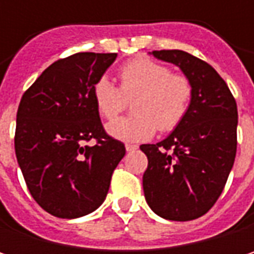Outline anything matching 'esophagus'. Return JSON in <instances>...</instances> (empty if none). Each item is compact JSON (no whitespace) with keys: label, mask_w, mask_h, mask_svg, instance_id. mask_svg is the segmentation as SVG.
Returning a JSON list of instances; mask_svg holds the SVG:
<instances>
[{"label":"esophagus","mask_w":254,"mask_h":254,"mask_svg":"<svg viewBox=\"0 0 254 254\" xmlns=\"http://www.w3.org/2000/svg\"><path fill=\"white\" fill-rule=\"evenodd\" d=\"M125 148H127V151H135V150H138V145H135V144H127Z\"/></svg>","instance_id":"obj_1"}]
</instances>
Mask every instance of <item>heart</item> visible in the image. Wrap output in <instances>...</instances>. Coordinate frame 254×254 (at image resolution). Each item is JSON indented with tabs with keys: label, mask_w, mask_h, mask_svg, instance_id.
Wrapping results in <instances>:
<instances>
[{
	"label": "heart",
	"mask_w": 254,
	"mask_h": 254,
	"mask_svg": "<svg viewBox=\"0 0 254 254\" xmlns=\"http://www.w3.org/2000/svg\"><path fill=\"white\" fill-rule=\"evenodd\" d=\"M121 88L107 77H100L92 86V98L97 112L107 121L116 119L133 103L135 116L122 118L107 125V132L127 142H138L162 132L174 130L184 121L192 100L190 79L159 62L147 57L127 62L119 69Z\"/></svg>",
	"instance_id": "b5f03b06"
}]
</instances>
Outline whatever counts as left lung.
Listing matches in <instances>:
<instances>
[{
  "mask_svg": "<svg viewBox=\"0 0 254 254\" xmlns=\"http://www.w3.org/2000/svg\"><path fill=\"white\" fill-rule=\"evenodd\" d=\"M151 54L184 72L192 85V100L187 116L168 138L139 147L148 159L142 175L144 195L160 218L192 221L213 207L232 169L237 103L209 63L181 50Z\"/></svg>",
  "mask_w": 254,
  "mask_h": 254,
  "instance_id": "obj_1",
  "label": "left lung"
}]
</instances>
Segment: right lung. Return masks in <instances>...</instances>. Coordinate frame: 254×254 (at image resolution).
Here are the masks:
<instances>
[{"label": "right lung", "instance_id": "add662e5", "mask_svg": "<svg viewBox=\"0 0 254 254\" xmlns=\"http://www.w3.org/2000/svg\"><path fill=\"white\" fill-rule=\"evenodd\" d=\"M116 53H77L54 62L23 94L14 148L27 190L48 213L85 216L104 201L124 142L106 133L92 86ZM96 139L94 146L84 142Z\"/></svg>", "mask_w": 254, "mask_h": 254}]
</instances>
